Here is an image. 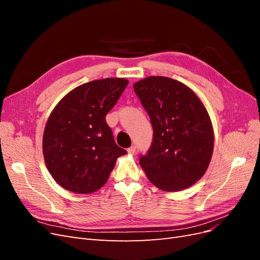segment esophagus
Segmentation results:
<instances>
[{
	"mask_svg": "<svg viewBox=\"0 0 260 260\" xmlns=\"http://www.w3.org/2000/svg\"><path fill=\"white\" fill-rule=\"evenodd\" d=\"M128 153H129V154H135V153H136V146H135V145L130 146V147L128 148Z\"/></svg>",
	"mask_w": 260,
	"mask_h": 260,
	"instance_id": "34e87169",
	"label": "esophagus"
}]
</instances>
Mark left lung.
Instances as JSON below:
<instances>
[{"instance_id":"8db88e82","label":"left lung","mask_w":260,"mask_h":260,"mask_svg":"<svg viewBox=\"0 0 260 260\" xmlns=\"http://www.w3.org/2000/svg\"><path fill=\"white\" fill-rule=\"evenodd\" d=\"M151 119L153 141L140 165L160 190L177 192L205 174L214 149L210 118L196 94L168 77L153 76L133 84Z\"/></svg>"}]
</instances>
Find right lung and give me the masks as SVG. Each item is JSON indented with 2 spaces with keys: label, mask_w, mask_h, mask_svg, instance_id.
I'll return each mask as SVG.
<instances>
[{
  "label": "right lung",
  "mask_w": 260,
  "mask_h": 260,
  "mask_svg": "<svg viewBox=\"0 0 260 260\" xmlns=\"http://www.w3.org/2000/svg\"><path fill=\"white\" fill-rule=\"evenodd\" d=\"M129 81L106 78L79 85L54 108L43 135V155L50 174L78 194L103 186L118 157L127 154L115 142L105 116Z\"/></svg>",
  "instance_id": "right-lung-1"
}]
</instances>
